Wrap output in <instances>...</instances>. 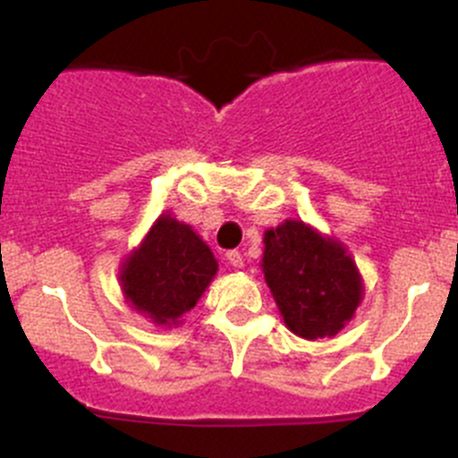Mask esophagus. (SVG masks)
<instances>
[{
	"label": "esophagus",
	"mask_w": 458,
	"mask_h": 458,
	"mask_svg": "<svg viewBox=\"0 0 458 458\" xmlns=\"http://www.w3.org/2000/svg\"><path fill=\"white\" fill-rule=\"evenodd\" d=\"M225 259H228V264L234 266V268H242L243 266V255L239 250H228L225 252Z\"/></svg>",
	"instance_id": "34e87169"
}]
</instances>
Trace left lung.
<instances>
[{
  "instance_id": "1",
  "label": "left lung",
  "mask_w": 458,
  "mask_h": 458,
  "mask_svg": "<svg viewBox=\"0 0 458 458\" xmlns=\"http://www.w3.org/2000/svg\"><path fill=\"white\" fill-rule=\"evenodd\" d=\"M264 242L261 266L286 327L309 340L335 335L362 297L360 275L347 250L301 221H284Z\"/></svg>"
}]
</instances>
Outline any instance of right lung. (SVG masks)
<instances>
[{
  "mask_svg": "<svg viewBox=\"0 0 458 458\" xmlns=\"http://www.w3.org/2000/svg\"><path fill=\"white\" fill-rule=\"evenodd\" d=\"M215 273V255L197 233L163 215L140 250L123 266L121 282L136 310L172 327L197 304Z\"/></svg>",
  "mask_w": 458,
  "mask_h": 458,
  "instance_id": "right-lung-1",
  "label": "right lung"
}]
</instances>
